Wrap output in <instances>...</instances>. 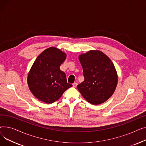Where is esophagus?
Instances as JSON below:
<instances>
[{
	"label": "esophagus",
	"mask_w": 146,
	"mask_h": 146,
	"mask_svg": "<svg viewBox=\"0 0 146 146\" xmlns=\"http://www.w3.org/2000/svg\"><path fill=\"white\" fill-rule=\"evenodd\" d=\"M77 85H78L77 83H73V86L74 88H76V86H77Z\"/></svg>",
	"instance_id": "1"
}]
</instances>
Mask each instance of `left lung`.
<instances>
[{
    "mask_svg": "<svg viewBox=\"0 0 146 146\" xmlns=\"http://www.w3.org/2000/svg\"><path fill=\"white\" fill-rule=\"evenodd\" d=\"M79 58L85 80L78 85V89L91 104L105 102L112 95L117 85L118 76L113 64L99 51H89Z\"/></svg>",
    "mask_w": 146,
    "mask_h": 146,
    "instance_id": "8db88e82",
    "label": "left lung"
}]
</instances>
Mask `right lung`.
<instances>
[{
	"label": "right lung",
	"instance_id": "add662e5",
	"mask_svg": "<svg viewBox=\"0 0 146 146\" xmlns=\"http://www.w3.org/2000/svg\"><path fill=\"white\" fill-rule=\"evenodd\" d=\"M66 58L64 52L50 47L41 53L34 61L28 73V84L33 94L39 100L51 104L72 86L67 83L65 73L60 69Z\"/></svg>",
	"mask_w": 146,
	"mask_h": 146
}]
</instances>
